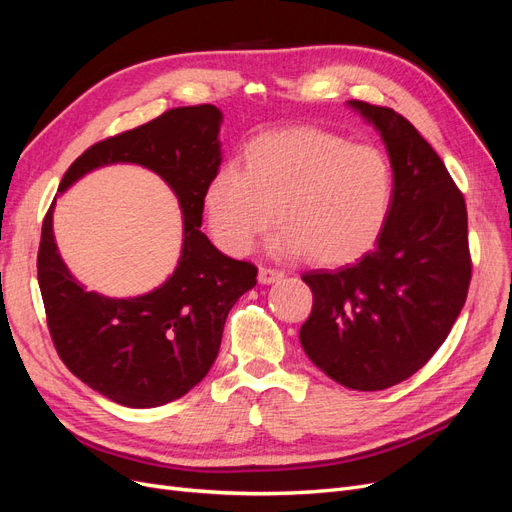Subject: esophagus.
<instances>
[{
	"mask_svg": "<svg viewBox=\"0 0 512 512\" xmlns=\"http://www.w3.org/2000/svg\"><path fill=\"white\" fill-rule=\"evenodd\" d=\"M284 271L282 269H273V267H260L258 271V282L260 284H273L277 280H282Z\"/></svg>",
	"mask_w": 512,
	"mask_h": 512,
	"instance_id": "1",
	"label": "esophagus"
}]
</instances>
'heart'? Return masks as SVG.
I'll use <instances>...</instances> for the list:
<instances>
[{
    "mask_svg": "<svg viewBox=\"0 0 512 512\" xmlns=\"http://www.w3.org/2000/svg\"><path fill=\"white\" fill-rule=\"evenodd\" d=\"M393 168L382 151L292 128L245 147L241 168H222L205 190V218L224 252L243 256L280 220L277 247L342 267L367 254L389 222Z\"/></svg>",
    "mask_w": 512,
    "mask_h": 512,
    "instance_id": "obj_1",
    "label": "heart"
}]
</instances>
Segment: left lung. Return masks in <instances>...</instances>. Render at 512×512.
<instances>
[{"mask_svg": "<svg viewBox=\"0 0 512 512\" xmlns=\"http://www.w3.org/2000/svg\"><path fill=\"white\" fill-rule=\"evenodd\" d=\"M380 130L393 166V205L371 252L337 271H307L309 359L354 391L408 380L444 344L468 297V211L444 162L389 106L350 100Z\"/></svg>", "mask_w": 512, "mask_h": 512, "instance_id": "obj_1", "label": "left lung"}]
</instances>
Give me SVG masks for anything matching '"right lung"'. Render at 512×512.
Listing matches in <instances>:
<instances>
[{"label":"right lung","instance_id":"right-lung-1","mask_svg":"<svg viewBox=\"0 0 512 512\" xmlns=\"http://www.w3.org/2000/svg\"><path fill=\"white\" fill-rule=\"evenodd\" d=\"M222 113L213 104L170 108L160 117L91 145L59 192L89 170L134 162L175 190L183 211V250L170 280L136 299H108L76 284L53 237V205L42 222L38 284L59 359L100 395L128 408H156L183 397L218 356L224 322L258 269L224 256L200 230L205 190L218 175Z\"/></svg>","mask_w":512,"mask_h":512}]
</instances>
